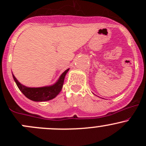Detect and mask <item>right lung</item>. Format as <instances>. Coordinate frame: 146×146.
<instances>
[{
    "label": "right lung",
    "instance_id": "obj_1",
    "mask_svg": "<svg viewBox=\"0 0 146 146\" xmlns=\"http://www.w3.org/2000/svg\"><path fill=\"white\" fill-rule=\"evenodd\" d=\"M70 68L66 70L60 76L56 82L49 86L39 87V88H29L20 83L13 74V79L19 90L28 99L35 102H45L55 98L61 92L64 85L65 76Z\"/></svg>",
    "mask_w": 146,
    "mask_h": 146
}]
</instances>
